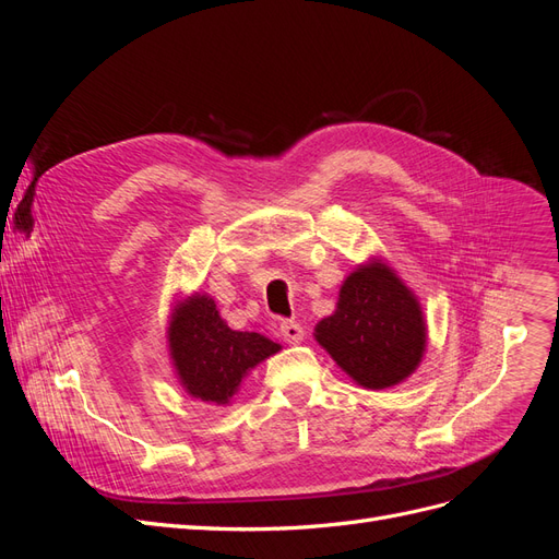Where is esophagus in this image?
Instances as JSON below:
<instances>
[{
	"mask_svg": "<svg viewBox=\"0 0 559 559\" xmlns=\"http://www.w3.org/2000/svg\"><path fill=\"white\" fill-rule=\"evenodd\" d=\"M280 331H282V335H284V341L286 343H300L302 341V326L298 324V321H282V326H280Z\"/></svg>",
	"mask_w": 559,
	"mask_h": 559,
	"instance_id": "1",
	"label": "esophagus"
}]
</instances>
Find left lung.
<instances>
[{
    "mask_svg": "<svg viewBox=\"0 0 559 559\" xmlns=\"http://www.w3.org/2000/svg\"><path fill=\"white\" fill-rule=\"evenodd\" d=\"M345 373L366 389L399 384L419 366L427 326L419 302L394 270L368 263L343 282L335 312L314 329Z\"/></svg>",
    "mask_w": 559,
    "mask_h": 559,
    "instance_id": "1",
    "label": "left lung"
}]
</instances>
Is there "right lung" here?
<instances>
[{
  "label": "right lung",
  "instance_id": "add662e5",
  "mask_svg": "<svg viewBox=\"0 0 559 559\" xmlns=\"http://www.w3.org/2000/svg\"><path fill=\"white\" fill-rule=\"evenodd\" d=\"M167 337L186 392L216 405L238 392L249 368L280 352V345L261 333L228 329L214 300L200 294L175 310Z\"/></svg>",
  "mask_w": 559,
  "mask_h": 559
}]
</instances>
